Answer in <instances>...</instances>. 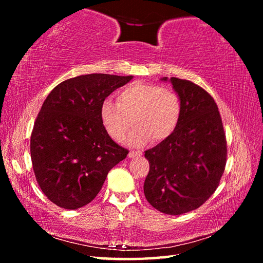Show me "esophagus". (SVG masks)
<instances>
[{
  "label": "esophagus",
  "instance_id": "34e87169",
  "mask_svg": "<svg viewBox=\"0 0 263 263\" xmlns=\"http://www.w3.org/2000/svg\"><path fill=\"white\" fill-rule=\"evenodd\" d=\"M141 154H142L141 152H135V150H131V152L128 153V157L133 158V157H136V156H140Z\"/></svg>",
  "mask_w": 263,
  "mask_h": 263
}]
</instances>
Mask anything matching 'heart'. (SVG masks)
I'll list each match as a JSON object with an SVG mask.
<instances>
[{
    "instance_id": "1",
    "label": "heart",
    "mask_w": 263,
    "mask_h": 263,
    "mask_svg": "<svg viewBox=\"0 0 263 263\" xmlns=\"http://www.w3.org/2000/svg\"><path fill=\"white\" fill-rule=\"evenodd\" d=\"M182 99L174 89L155 83L133 82L116 95V104L105 100L100 106V120L106 132L115 141L128 137L133 147L146 144L150 139L161 142L168 139L180 124Z\"/></svg>"
}]
</instances>
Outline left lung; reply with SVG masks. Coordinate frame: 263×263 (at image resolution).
Here are the masks:
<instances>
[{"mask_svg": "<svg viewBox=\"0 0 263 263\" xmlns=\"http://www.w3.org/2000/svg\"><path fill=\"white\" fill-rule=\"evenodd\" d=\"M171 82L182 99V119L168 139L144 152L150 168L143 191L155 209L176 216L214 194L225 171L227 142L214 98L192 81Z\"/></svg>", "mask_w": 263, "mask_h": 263, "instance_id": "1", "label": "left lung"}]
</instances>
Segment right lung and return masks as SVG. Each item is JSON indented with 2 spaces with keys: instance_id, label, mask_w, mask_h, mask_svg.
I'll return each instance as SVG.
<instances>
[{
  "instance_id": "add662e5",
  "label": "right lung",
  "mask_w": 263,
  "mask_h": 263,
  "mask_svg": "<svg viewBox=\"0 0 263 263\" xmlns=\"http://www.w3.org/2000/svg\"><path fill=\"white\" fill-rule=\"evenodd\" d=\"M132 78H71L44 102L30 137L31 163L43 193L61 208L74 210L91 202L108 172L128 154L106 132L100 106Z\"/></svg>"
}]
</instances>
